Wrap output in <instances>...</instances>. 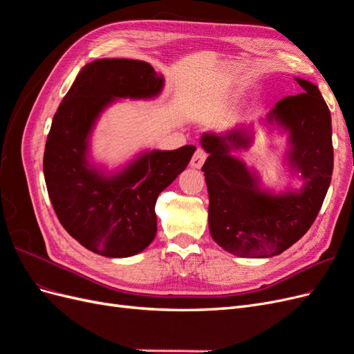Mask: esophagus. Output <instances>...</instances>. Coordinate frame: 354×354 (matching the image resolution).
Listing matches in <instances>:
<instances>
[{"instance_id":"34e87169","label":"esophagus","mask_w":354,"mask_h":354,"mask_svg":"<svg viewBox=\"0 0 354 354\" xmlns=\"http://www.w3.org/2000/svg\"><path fill=\"white\" fill-rule=\"evenodd\" d=\"M207 152L203 151L202 147H198L196 149V152L194 153V156H192V160H190V165L194 167V168H201L202 165H203V162H205V159H207Z\"/></svg>"}]
</instances>
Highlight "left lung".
Instances as JSON below:
<instances>
[{"instance_id":"obj_1","label":"left lung","mask_w":354,"mask_h":354,"mask_svg":"<svg viewBox=\"0 0 354 354\" xmlns=\"http://www.w3.org/2000/svg\"><path fill=\"white\" fill-rule=\"evenodd\" d=\"M303 93L277 102L266 124L288 133V165L303 180L282 194L261 187L260 176L232 152L248 149L251 127L224 134L203 133L208 158L202 167L208 186L212 239L238 257L266 259L301 239L322 207L334 168L330 112L315 84L295 78Z\"/></svg>"}]
</instances>
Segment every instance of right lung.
I'll use <instances>...</instances> for the list:
<instances>
[{
  "label": "right lung",
  "instance_id": "add662e5",
  "mask_svg": "<svg viewBox=\"0 0 354 354\" xmlns=\"http://www.w3.org/2000/svg\"><path fill=\"white\" fill-rule=\"evenodd\" d=\"M162 88L164 78L146 62L97 59L80 71L53 118L44 152L51 205L71 236L95 254L124 259L151 245L158 195L196 151H146L111 174L90 160V137L108 106L155 99Z\"/></svg>",
  "mask_w": 354,
  "mask_h": 354
}]
</instances>
